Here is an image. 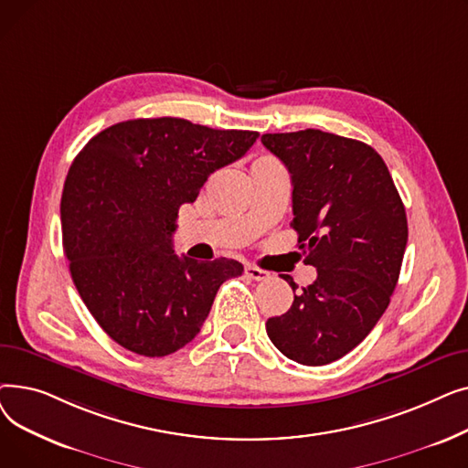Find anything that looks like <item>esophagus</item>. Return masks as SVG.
Masks as SVG:
<instances>
[{
    "label": "esophagus",
    "mask_w": 468,
    "mask_h": 468,
    "mask_svg": "<svg viewBox=\"0 0 468 468\" xmlns=\"http://www.w3.org/2000/svg\"><path fill=\"white\" fill-rule=\"evenodd\" d=\"M244 273H247V277H250L254 281H267L269 277H271V273L265 271V269L256 267V265H247V267H244Z\"/></svg>",
    "instance_id": "esophagus-1"
}]
</instances>
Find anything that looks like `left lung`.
Returning a JSON list of instances; mask_svg holds the SVG:
<instances>
[{
  "label": "left lung",
  "mask_w": 468,
  "mask_h": 468,
  "mask_svg": "<svg viewBox=\"0 0 468 468\" xmlns=\"http://www.w3.org/2000/svg\"><path fill=\"white\" fill-rule=\"evenodd\" d=\"M292 176V228L316 281L269 318L273 346L303 366H324L374 330L397 288L408 242L404 203L381 155L364 142L305 129L263 134ZM284 281L298 290L290 275Z\"/></svg>",
  "instance_id": "1"
}]
</instances>
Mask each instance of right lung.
I'll return each mask as SVG.
<instances>
[{"instance_id":"obj_1","label":"right lung","mask_w":468,"mask_h":468,"mask_svg":"<svg viewBox=\"0 0 468 468\" xmlns=\"http://www.w3.org/2000/svg\"><path fill=\"white\" fill-rule=\"evenodd\" d=\"M260 134L187 119L117 122L92 136L64 182L60 219L69 273L94 321L121 347L166 356L199 334L218 288L242 263L176 256L178 210L214 170Z\"/></svg>"}]
</instances>
